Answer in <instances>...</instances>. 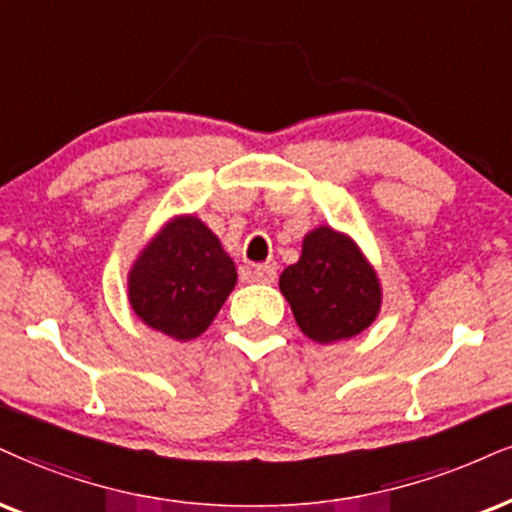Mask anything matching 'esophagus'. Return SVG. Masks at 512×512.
I'll list each match as a JSON object with an SVG mask.
<instances>
[{
    "instance_id": "1",
    "label": "esophagus",
    "mask_w": 512,
    "mask_h": 512,
    "mask_svg": "<svg viewBox=\"0 0 512 512\" xmlns=\"http://www.w3.org/2000/svg\"><path fill=\"white\" fill-rule=\"evenodd\" d=\"M275 277H277V270L275 266H268V263H261V266L251 268V280L261 282V285H270V282H275Z\"/></svg>"
}]
</instances>
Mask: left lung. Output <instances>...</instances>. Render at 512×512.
Instances as JSON below:
<instances>
[{"label":"left lung","instance_id":"left-lung-1","mask_svg":"<svg viewBox=\"0 0 512 512\" xmlns=\"http://www.w3.org/2000/svg\"><path fill=\"white\" fill-rule=\"evenodd\" d=\"M280 292L301 332L320 344L356 337L382 304L375 270L361 249L332 227L308 232L301 258L280 275Z\"/></svg>","mask_w":512,"mask_h":512}]
</instances>
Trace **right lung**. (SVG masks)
Returning <instances> with one entry per match:
<instances>
[{
  "mask_svg": "<svg viewBox=\"0 0 512 512\" xmlns=\"http://www.w3.org/2000/svg\"><path fill=\"white\" fill-rule=\"evenodd\" d=\"M237 282L232 258L194 216L170 220L142 251L128 277L132 311L168 337H199Z\"/></svg>",
  "mask_w": 512,
  "mask_h": 512,
  "instance_id": "add662e5",
  "label": "right lung"
}]
</instances>
